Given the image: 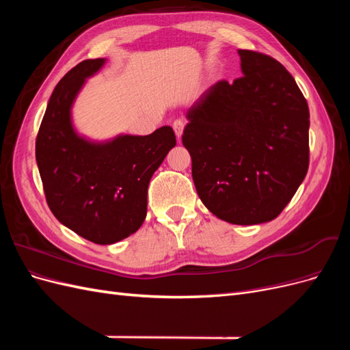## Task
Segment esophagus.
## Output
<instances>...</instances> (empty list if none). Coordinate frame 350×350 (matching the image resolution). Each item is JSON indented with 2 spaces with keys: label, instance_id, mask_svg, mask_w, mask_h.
Instances as JSON below:
<instances>
[{
  "label": "esophagus",
  "instance_id": "34e87169",
  "mask_svg": "<svg viewBox=\"0 0 350 350\" xmlns=\"http://www.w3.org/2000/svg\"><path fill=\"white\" fill-rule=\"evenodd\" d=\"M184 126H185V121H184V120H175V121H174L172 129H174V131H175L178 139H181L183 131H184Z\"/></svg>",
  "mask_w": 350,
  "mask_h": 350
}]
</instances>
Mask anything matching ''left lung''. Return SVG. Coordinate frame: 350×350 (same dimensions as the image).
Instances as JSON below:
<instances>
[{"label": "left lung", "instance_id": "left-lung-1", "mask_svg": "<svg viewBox=\"0 0 350 350\" xmlns=\"http://www.w3.org/2000/svg\"><path fill=\"white\" fill-rule=\"evenodd\" d=\"M242 77L220 80L187 112L183 144L200 200L219 219H276L310 165V111L279 61L238 49Z\"/></svg>", "mask_w": 350, "mask_h": 350}]
</instances>
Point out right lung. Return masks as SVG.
Segmentation results:
<instances>
[{"mask_svg":"<svg viewBox=\"0 0 350 350\" xmlns=\"http://www.w3.org/2000/svg\"><path fill=\"white\" fill-rule=\"evenodd\" d=\"M103 64L105 58L81 61L59 80L39 126L36 162L54 216L84 239L109 245L143 225L150 178L176 140L169 125L103 143L76 133L74 99Z\"/></svg>","mask_w":350,"mask_h":350,"instance_id":"obj_1","label":"right lung"}]
</instances>
